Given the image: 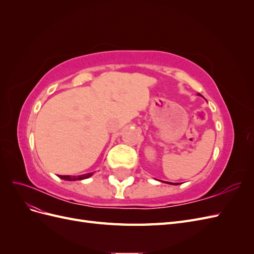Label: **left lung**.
I'll return each mask as SVG.
<instances>
[{
	"mask_svg": "<svg viewBox=\"0 0 254 254\" xmlns=\"http://www.w3.org/2000/svg\"><path fill=\"white\" fill-rule=\"evenodd\" d=\"M166 183H171V182H166ZM171 184H174V183H171ZM175 184H176V186H178L179 183H175Z\"/></svg>",
	"mask_w": 254,
	"mask_h": 254,
	"instance_id": "1",
	"label": "left lung"
}]
</instances>
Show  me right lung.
Masks as SVG:
<instances>
[{
    "mask_svg": "<svg viewBox=\"0 0 254 254\" xmlns=\"http://www.w3.org/2000/svg\"><path fill=\"white\" fill-rule=\"evenodd\" d=\"M92 175H93V173L83 174V175H80V176H61V175H59V178L67 180V181H75V180L87 179V178H89V177H91Z\"/></svg>",
    "mask_w": 254,
    "mask_h": 254,
    "instance_id": "obj_1",
    "label": "right lung"
}]
</instances>
